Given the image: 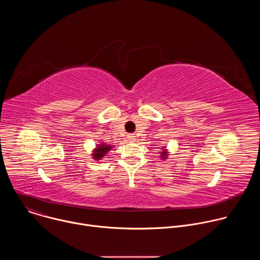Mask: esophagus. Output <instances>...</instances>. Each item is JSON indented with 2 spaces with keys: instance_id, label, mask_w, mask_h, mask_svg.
I'll return each mask as SVG.
<instances>
[{
  "instance_id": "1",
  "label": "esophagus",
  "mask_w": 260,
  "mask_h": 260,
  "mask_svg": "<svg viewBox=\"0 0 260 260\" xmlns=\"http://www.w3.org/2000/svg\"><path fill=\"white\" fill-rule=\"evenodd\" d=\"M127 140H128V142H135L136 137L133 136V135H128V136H127Z\"/></svg>"
}]
</instances>
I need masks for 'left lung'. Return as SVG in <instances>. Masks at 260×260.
<instances>
[{
	"label": "left lung",
	"mask_w": 260,
	"mask_h": 260,
	"mask_svg": "<svg viewBox=\"0 0 260 260\" xmlns=\"http://www.w3.org/2000/svg\"><path fill=\"white\" fill-rule=\"evenodd\" d=\"M160 158L162 159V160H165V159H168V156H169V150L167 149V146H162L161 147V152H160Z\"/></svg>",
	"instance_id": "8db88e82"
}]
</instances>
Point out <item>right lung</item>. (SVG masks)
<instances>
[{
    "label": "right lung",
    "mask_w": 260,
    "mask_h": 260,
    "mask_svg": "<svg viewBox=\"0 0 260 260\" xmlns=\"http://www.w3.org/2000/svg\"><path fill=\"white\" fill-rule=\"evenodd\" d=\"M113 147H114V145H110L105 142H100L99 144L95 145V148L91 151L92 159H94V160L102 159L106 154H108L109 151L112 150Z\"/></svg>",
    "instance_id": "obj_1"
}]
</instances>
